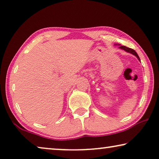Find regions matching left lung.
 Listing matches in <instances>:
<instances>
[{"label": "left lung", "mask_w": 159, "mask_h": 159, "mask_svg": "<svg viewBox=\"0 0 159 159\" xmlns=\"http://www.w3.org/2000/svg\"><path fill=\"white\" fill-rule=\"evenodd\" d=\"M120 49H122V50H124L125 51H126V52H129V53H131V54L134 55H135V56L137 57L138 59L140 61V57H139V56H138V55L137 52H136L134 50H133V49L129 48H127V47H125V46H122V45H120Z\"/></svg>", "instance_id": "8db88e82"}]
</instances>
